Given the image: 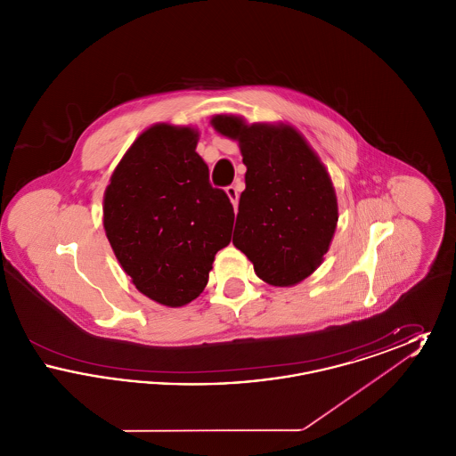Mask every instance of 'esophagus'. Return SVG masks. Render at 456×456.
<instances>
[{"instance_id": "esophagus-1", "label": "esophagus", "mask_w": 456, "mask_h": 456, "mask_svg": "<svg viewBox=\"0 0 456 456\" xmlns=\"http://www.w3.org/2000/svg\"><path fill=\"white\" fill-rule=\"evenodd\" d=\"M225 193H227V196L231 198V201H232V205L234 207H238V201H239V188L236 186V184H231V186H227L225 188Z\"/></svg>"}]
</instances>
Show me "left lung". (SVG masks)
Listing matches in <instances>:
<instances>
[{
	"instance_id": "1",
	"label": "left lung",
	"mask_w": 456,
	"mask_h": 456,
	"mask_svg": "<svg viewBox=\"0 0 456 456\" xmlns=\"http://www.w3.org/2000/svg\"><path fill=\"white\" fill-rule=\"evenodd\" d=\"M212 125L238 140L248 167L234 246L261 281L279 287L301 282L322 265L338 220L325 166L290 126H248L238 116H216Z\"/></svg>"
}]
</instances>
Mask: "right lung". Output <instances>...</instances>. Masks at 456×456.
<instances>
[{"label": "right lung", "instance_id": "add662e5", "mask_svg": "<svg viewBox=\"0 0 456 456\" xmlns=\"http://www.w3.org/2000/svg\"><path fill=\"white\" fill-rule=\"evenodd\" d=\"M196 142L191 128L143 131L104 196V227L116 258L142 294L171 307L203 292L234 224L232 203L212 186Z\"/></svg>", "mask_w": 456, "mask_h": 456}]
</instances>
